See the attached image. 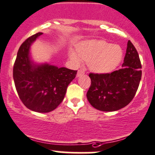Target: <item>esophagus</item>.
Segmentation results:
<instances>
[{
  "label": "esophagus",
  "mask_w": 155,
  "mask_h": 155,
  "mask_svg": "<svg viewBox=\"0 0 155 155\" xmlns=\"http://www.w3.org/2000/svg\"><path fill=\"white\" fill-rule=\"evenodd\" d=\"M84 74V70H82V69L78 70V74H77V77L78 78L80 77V76H81V75H82V74Z\"/></svg>",
  "instance_id": "34e87169"
}]
</instances>
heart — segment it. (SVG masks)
<instances>
[{"instance_id": "obj_1", "label": "heart", "mask_w": 155, "mask_h": 155, "mask_svg": "<svg viewBox=\"0 0 155 155\" xmlns=\"http://www.w3.org/2000/svg\"><path fill=\"white\" fill-rule=\"evenodd\" d=\"M123 50L117 44H111L102 40H90L78 44L77 54L71 53V59L79 65L81 59L89 62V68L93 72L104 74L113 71L121 62Z\"/></svg>"}]
</instances>
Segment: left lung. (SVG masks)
Masks as SVG:
<instances>
[{
    "instance_id": "8db88e82",
    "label": "left lung",
    "mask_w": 155,
    "mask_h": 155,
    "mask_svg": "<svg viewBox=\"0 0 155 155\" xmlns=\"http://www.w3.org/2000/svg\"><path fill=\"white\" fill-rule=\"evenodd\" d=\"M137 50L128 41L122 68L107 74L90 73L91 85L87 98L93 108L114 111L127 105L135 96L142 78Z\"/></svg>"
}]
</instances>
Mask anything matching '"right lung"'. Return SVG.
<instances>
[{
  "label": "right lung",
  "instance_id": "right-lung-1",
  "mask_svg": "<svg viewBox=\"0 0 155 155\" xmlns=\"http://www.w3.org/2000/svg\"><path fill=\"white\" fill-rule=\"evenodd\" d=\"M42 34L32 35L20 46L13 66V80L22 103L31 111L47 113L62 102L77 71L48 63H35L31 59V46Z\"/></svg>",
  "mask_w": 155,
  "mask_h": 155
}]
</instances>
